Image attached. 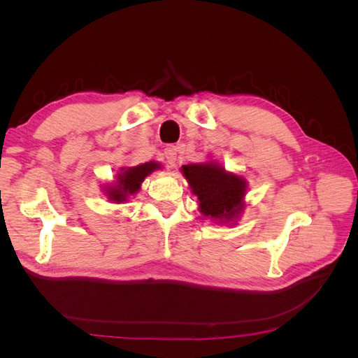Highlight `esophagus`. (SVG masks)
<instances>
[{"label":"esophagus","instance_id":"34e87169","mask_svg":"<svg viewBox=\"0 0 358 358\" xmlns=\"http://www.w3.org/2000/svg\"><path fill=\"white\" fill-rule=\"evenodd\" d=\"M164 158L169 167H175L176 161H178V148L176 146H169L164 150Z\"/></svg>","mask_w":358,"mask_h":358}]
</instances>
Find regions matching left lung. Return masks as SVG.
<instances>
[{
    "mask_svg": "<svg viewBox=\"0 0 358 358\" xmlns=\"http://www.w3.org/2000/svg\"><path fill=\"white\" fill-rule=\"evenodd\" d=\"M191 192L197 196L199 212L216 225L234 227L248 208L245 201L248 180L239 173L229 171L216 159L192 162L180 169Z\"/></svg>",
    "mask_w": 358,
    "mask_h": 358,
    "instance_id": "1",
    "label": "left lung"
}]
</instances>
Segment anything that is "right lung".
<instances>
[{
    "instance_id": "right-lung-1",
    "label": "right lung",
    "mask_w": 358,
    "mask_h": 358,
    "mask_svg": "<svg viewBox=\"0 0 358 358\" xmlns=\"http://www.w3.org/2000/svg\"><path fill=\"white\" fill-rule=\"evenodd\" d=\"M161 169L162 166L158 161L142 162V164L133 167H121L112 182L103 183V196L107 199V201L115 204L128 203L129 199L136 196L142 188L143 180Z\"/></svg>"
}]
</instances>
